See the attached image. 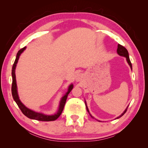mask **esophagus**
<instances>
[{
    "instance_id": "34e87169",
    "label": "esophagus",
    "mask_w": 148,
    "mask_h": 148,
    "mask_svg": "<svg viewBox=\"0 0 148 148\" xmlns=\"http://www.w3.org/2000/svg\"><path fill=\"white\" fill-rule=\"evenodd\" d=\"M79 77H77L76 78V80L78 81H79Z\"/></svg>"
}]
</instances>
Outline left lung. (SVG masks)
I'll return each instance as SVG.
<instances>
[{"mask_svg": "<svg viewBox=\"0 0 148 148\" xmlns=\"http://www.w3.org/2000/svg\"><path fill=\"white\" fill-rule=\"evenodd\" d=\"M117 53H118V55H121V56H125V57H126V58H127V62H128V64H129V65L130 66V68H131V69H132V64H131V62H130V60L129 56H128V53L127 49L126 48H125L124 46H123L122 45H119V44H118V49H117ZM86 107L87 111H88V112H89V111H88V107H87V106H86ZM127 109H128V107H127V108L126 109H125V111L123 112L122 113L121 115H120L119 116H118V117L117 118H116V119L119 118L120 117H121V116H122L123 115H124L125 113L127 112Z\"/></svg>", "mask_w": 148, "mask_h": 148, "instance_id": "obj_1", "label": "left lung"}]
</instances>
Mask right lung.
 Instances as JSON below:
<instances>
[{"label": "right lung", "mask_w": 148, "mask_h": 148, "mask_svg": "<svg viewBox=\"0 0 148 148\" xmlns=\"http://www.w3.org/2000/svg\"><path fill=\"white\" fill-rule=\"evenodd\" d=\"M25 49V47H24V48H21L19 50L18 53H17V55H16V60L14 62L13 65H12V87H11V92H12V97H13V99L16 102V103H17V105L19 107V108L20 109L21 112H23V114L25 116H26L27 117H28L29 118L36 119V120H38V121H55L62 114L63 109H64V106L65 104L66 100H67V98L69 93L71 92L72 89L73 88V84H71V85L69 86V89H68V92L65 93V95L64 97H62L61 101H60V106H59V109H58V111L57 113L54 115H51V116L45 115V114H42V113L34 112V111H32V110H30L29 109H28L27 108H26V107L21 102L20 99H19L18 92H17V86H16V76H15L16 66L17 62L18 61V59H19V57H20L21 53L23 52Z\"/></svg>", "instance_id": "obj_1"}]
</instances>
